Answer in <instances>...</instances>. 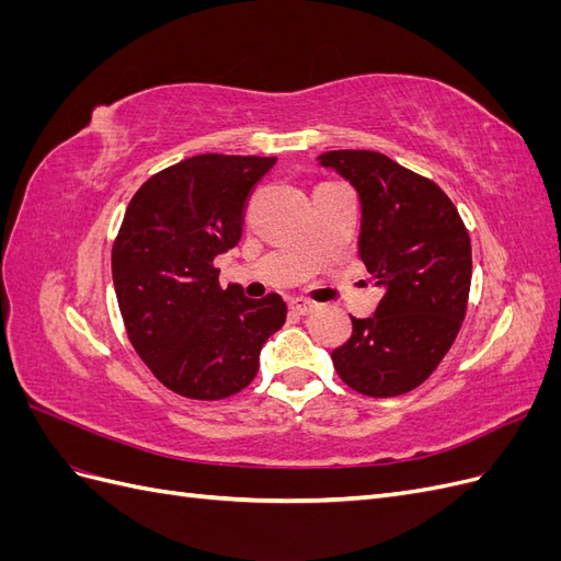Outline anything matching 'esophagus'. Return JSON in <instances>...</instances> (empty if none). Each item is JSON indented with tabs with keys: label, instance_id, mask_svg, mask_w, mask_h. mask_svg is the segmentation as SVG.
Masks as SVG:
<instances>
[{
	"label": "esophagus",
	"instance_id": "34e87169",
	"mask_svg": "<svg viewBox=\"0 0 561 561\" xmlns=\"http://www.w3.org/2000/svg\"><path fill=\"white\" fill-rule=\"evenodd\" d=\"M313 309H316L313 301H307V299H301V297L290 299V311L297 313V316H309Z\"/></svg>",
	"mask_w": 561,
	"mask_h": 561
}]
</instances>
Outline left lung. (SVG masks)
<instances>
[{"instance_id":"8db88e82","label":"left lung","mask_w":561,"mask_h":561,"mask_svg":"<svg viewBox=\"0 0 561 561\" xmlns=\"http://www.w3.org/2000/svg\"><path fill=\"white\" fill-rule=\"evenodd\" d=\"M360 201L358 254L383 290L375 316L351 318L332 351L342 381L369 398L402 396L426 381L461 328L470 293V239L449 196L379 151L318 157Z\"/></svg>"}]
</instances>
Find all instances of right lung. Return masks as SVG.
I'll return each instance as SVG.
<instances>
[{
    "label": "right lung",
    "mask_w": 561,
    "mask_h": 561,
    "mask_svg": "<svg viewBox=\"0 0 561 561\" xmlns=\"http://www.w3.org/2000/svg\"><path fill=\"white\" fill-rule=\"evenodd\" d=\"M276 157L201 154L149 178L112 248V280L133 348L165 388L192 400L243 390L266 339L283 328L278 295L219 287L217 254L241 241L245 201Z\"/></svg>",
    "instance_id": "add662e5"
}]
</instances>
